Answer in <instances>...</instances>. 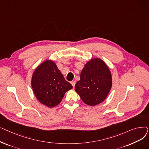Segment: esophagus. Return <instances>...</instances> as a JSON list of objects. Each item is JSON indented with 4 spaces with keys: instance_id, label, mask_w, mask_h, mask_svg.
<instances>
[{
    "instance_id": "34e87169",
    "label": "esophagus",
    "mask_w": 149,
    "mask_h": 149,
    "mask_svg": "<svg viewBox=\"0 0 149 149\" xmlns=\"http://www.w3.org/2000/svg\"><path fill=\"white\" fill-rule=\"evenodd\" d=\"M75 83H76V81H71V84H72V86H73V87H75Z\"/></svg>"
}]
</instances>
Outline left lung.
Listing matches in <instances>:
<instances>
[{"mask_svg":"<svg viewBox=\"0 0 149 149\" xmlns=\"http://www.w3.org/2000/svg\"><path fill=\"white\" fill-rule=\"evenodd\" d=\"M112 87V75L104 62L92 59L86 64L75 86L84 103L97 105L106 99Z\"/></svg>","mask_w":149,"mask_h":149,"instance_id":"8db88e82","label":"left lung"}]
</instances>
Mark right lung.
<instances>
[{"label": "right lung", "mask_w": 149, "mask_h": 149, "mask_svg": "<svg viewBox=\"0 0 149 149\" xmlns=\"http://www.w3.org/2000/svg\"><path fill=\"white\" fill-rule=\"evenodd\" d=\"M31 84L41 103L49 107L58 105L65 93L72 88L52 61L46 60L38 66L33 75Z\"/></svg>", "instance_id": "right-lung-1"}]
</instances>
